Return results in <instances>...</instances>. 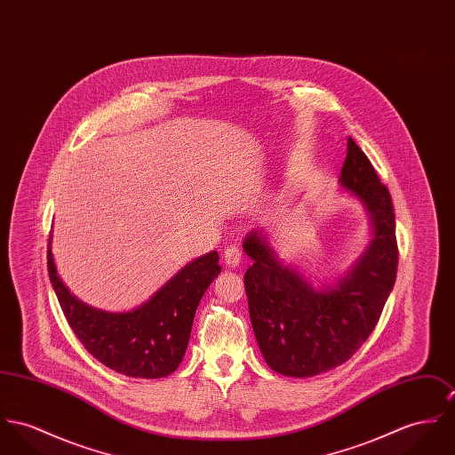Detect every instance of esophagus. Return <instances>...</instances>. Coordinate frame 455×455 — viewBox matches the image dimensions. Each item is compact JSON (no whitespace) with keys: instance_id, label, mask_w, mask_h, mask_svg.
Wrapping results in <instances>:
<instances>
[{"instance_id":"esophagus-1","label":"esophagus","mask_w":455,"mask_h":455,"mask_svg":"<svg viewBox=\"0 0 455 455\" xmlns=\"http://www.w3.org/2000/svg\"><path fill=\"white\" fill-rule=\"evenodd\" d=\"M241 258H243V252H241V249H239L237 245H230V247H227L225 252H223L225 265H228V267H232V268H235V267L241 263Z\"/></svg>"}]
</instances>
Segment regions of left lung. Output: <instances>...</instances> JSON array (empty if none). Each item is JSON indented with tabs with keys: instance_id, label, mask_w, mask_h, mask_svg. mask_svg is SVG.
Listing matches in <instances>:
<instances>
[{
	"instance_id": "obj_1",
	"label": "left lung",
	"mask_w": 455,
	"mask_h": 455,
	"mask_svg": "<svg viewBox=\"0 0 455 455\" xmlns=\"http://www.w3.org/2000/svg\"><path fill=\"white\" fill-rule=\"evenodd\" d=\"M347 147L339 181L371 212L374 239L336 287L316 291L280 263L259 232L245 237L252 258L244 275L252 331L268 367L282 376L310 378L350 360L378 325L396 279L389 190L351 137Z\"/></svg>"
}]
</instances>
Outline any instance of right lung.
I'll return each instance as SVG.
<instances>
[{
    "instance_id": "add662e5",
    "label": "right lung",
    "mask_w": 455,
    "mask_h": 455,
    "mask_svg": "<svg viewBox=\"0 0 455 455\" xmlns=\"http://www.w3.org/2000/svg\"><path fill=\"white\" fill-rule=\"evenodd\" d=\"M218 252L194 259L147 303L124 314L92 308L59 277L48 244V275L76 338L105 367L143 379L175 372L185 355L194 315L204 291L221 272Z\"/></svg>"
}]
</instances>
